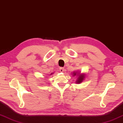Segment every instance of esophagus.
<instances>
[{"label": "esophagus", "mask_w": 123, "mask_h": 123, "mask_svg": "<svg viewBox=\"0 0 123 123\" xmlns=\"http://www.w3.org/2000/svg\"><path fill=\"white\" fill-rule=\"evenodd\" d=\"M60 71L61 72V73H62V72L64 71V68H63V67H60Z\"/></svg>", "instance_id": "1"}]
</instances>
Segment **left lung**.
<instances>
[{
  "label": "left lung",
  "instance_id": "8db88e82",
  "mask_svg": "<svg viewBox=\"0 0 123 123\" xmlns=\"http://www.w3.org/2000/svg\"><path fill=\"white\" fill-rule=\"evenodd\" d=\"M73 74H73L74 76H76V74H78V72H74ZM84 77H84V74H80V75L78 76V80L76 81V83L78 84V83H80L81 82H82V81H83V80L84 79Z\"/></svg>",
  "mask_w": 123,
  "mask_h": 123
}]
</instances>
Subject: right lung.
Returning <instances> with one entry per match:
<instances>
[{
    "instance_id": "right-lung-1",
    "label": "right lung",
    "mask_w": 123,
    "mask_h": 123,
    "mask_svg": "<svg viewBox=\"0 0 123 123\" xmlns=\"http://www.w3.org/2000/svg\"><path fill=\"white\" fill-rule=\"evenodd\" d=\"M51 74H50V75H51Z\"/></svg>"
}]
</instances>
